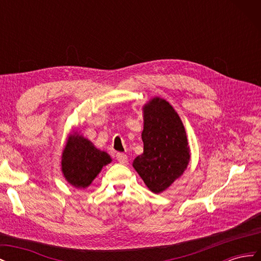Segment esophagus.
<instances>
[{
  "mask_svg": "<svg viewBox=\"0 0 261 261\" xmlns=\"http://www.w3.org/2000/svg\"><path fill=\"white\" fill-rule=\"evenodd\" d=\"M116 160L122 164L127 163V155L125 153H116Z\"/></svg>",
  "mask_w": 261,
  "mask_h": 261,
  "instance_id": "1",
  "label": "esophagus"
}]
</instances>
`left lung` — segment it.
<instances>
[{
	"label": "left lung",
	"instance_id": "1",
	"mask_svg": "<svg viewBox=\"0 0 261 261\" xmlns=\"http://www.w3.org/2000/svg\"><path fill=\"white\" fill-rule=\"evenodd\" d=\"M144 110V152L133 167L152 193L170 187L186 170L191 150L184 125L168 101L153 98Z\"/></svg>",
	"mask_w": 261,
	"mask_h": 261
}]
</instances>
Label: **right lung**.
<instances>
[{"instance_id":"add662e5","label":"right lung","mask_w":261,"mask_h":261,"mask_svg":"<svg viewBox=\"0 0 261 261\" xmlns=\"http://www.w3.org/2000/svg\"><path fill=\"white\" fill-rule=\"evenodd\" d=\"M112 161L107 152L93 146L77 132L70 134L62 153V172L76 188L88 187L105 165Z\"/></svg>"}]
</instances>
